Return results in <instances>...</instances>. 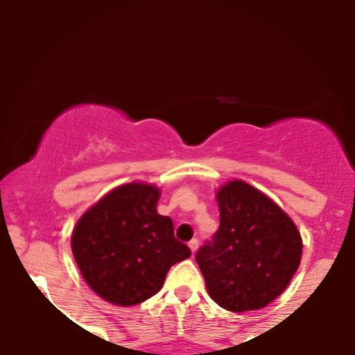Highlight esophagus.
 Returning a JSON list of instances; mask_svg holds the SVG:
<instances>
[{"label": "esophagus", "instance_id": "1", "mask_svg": "<svg viewBox=\"0 0 355 355\" xmlns=\"http://www.w3.org/2000/svg\"><path fill=\"white\" fill-rule=\"evenodd\" d=\"M189 247H190L191 254H195V252H197V248H198V240H197V239L190 240V242H189Z\"/></svg>", "mask_w": 355, "mask_h": 355}]
</instances>
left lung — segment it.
Returning a JSON list of instances; mask_svg holds the SVG:
<instances>
[{
	"label": "left lung",
	"mask_w": 355,
	"mask_h": 355,
	"mask_svg": "<svg viewBox=\"0 0 355 355\" xmlns=\"http://www.w3.org/2000/svg\"><path fill=\"white\" fill-rule=\"evenodd\" d=\"M217 202L218 230L195 255L209 295L230 312L266 307L300 266L299 230L274 200L242 180L225 183Z\"/></svg>",
	"instance_id": "obj_1"
}]
</instances>
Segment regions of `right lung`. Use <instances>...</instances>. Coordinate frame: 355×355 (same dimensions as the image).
I'll return each instance as SVG.
<instances>
[{"label": "right lung", "mask_w": 355, "mask_h": 355, "mask_svg": "<svg viewBox=\"0 0 355 355\" xmlns=\"http://www.w3.org/2000/svg\"><path fill=\"white\" fill-rule=\"evenodd\" d=\"M160 190L132 182L100 198L76 222L71 250L92 291L110 304L137 305L164 287L173 263L190 248L173 235V222L157 211Z\"/></svg>", "instance_id": "obj_1"}]
</instances>
